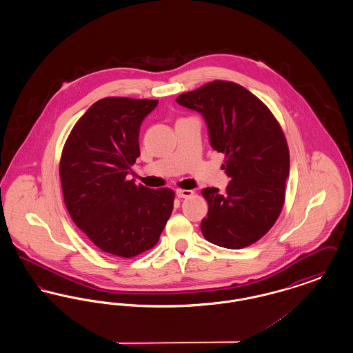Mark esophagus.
Wrapping results in <instances>:
<instances>
[{"mask_svg": "<svg viewBox=\"0 0 353 353\" xmlns=\"http://www.w3.org/2000/svg\"><path fill=\"white\" fill-rule=\"evenodd\" d=\"M193 194V190H189V189H177L176 190V196L179 199H188Z\"/></svg>", "mask_w": 353, "mask_h": 353, "instance_id": "obj_1", "label": "esophagus"}]
</instances>
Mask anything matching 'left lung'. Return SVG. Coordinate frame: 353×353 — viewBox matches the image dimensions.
I'll return each mask as SVG.
<instances>
[{
  "instance_id": "1",
  "label": "left lung",
  "mask_w": 353,
  "mask_h": 353,
  "mask_svg": "<svg viewBox=\"0 0 353 353\" xmlns=\"http://www.w3.org/2000/svg\"><path fill=\"white\" fill-rule=\"evenodd\" d=\"M176 101L197 111L208 125L213 150L225 153L230 179L225 193L202 189L209 203L203 236L221 248L242 249L261 239L281 214L290 153L269 108L245 87L214 81L181 94Z\"/></svg>"
}]
</instances>
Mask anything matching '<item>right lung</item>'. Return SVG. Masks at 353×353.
Returning <instances> with one entry per match:
<instances>
[{"mask_svg":"<svg viewBox=\"0 0 353 353\" xmlns=\"http://www.w3.org/2000/svg\"><path fill=\"white\" fill-rule=\"evenodd\" d=\"M157 103H94L74 125L61 157L63 199L74 223L101 250L123 258L152 249L173 210L172 189H150L127 179L140 156V125Z\"/></svg>","mask_w":353,"mask_h":353,"instance_id":"obj_1","label":"right lung"}]
</instances>
